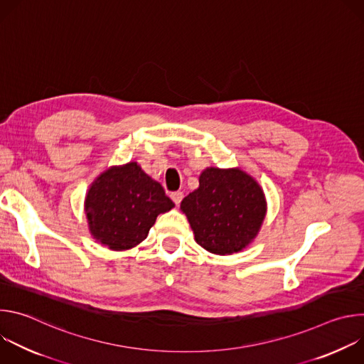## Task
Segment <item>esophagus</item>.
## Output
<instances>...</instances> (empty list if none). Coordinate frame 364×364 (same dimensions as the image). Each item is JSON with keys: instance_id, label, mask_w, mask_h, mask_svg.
Returning <instances> with one entry per match:
<instances>
[{"instance_id": "1", "label": "esophagus", "mask_w": 364, "mask_h": 364, "mask_svg": "<svg viewBox=\"0 0 364 364\" xmlns=\"http://www.w3.org/2000/svg\"><path fill=\"white\" fill-rule=\"evenodd\" d=\"M183 191H174V193H171V198H173V201L176 203V205H178L180 203H181V200H183Z\"/></svg>"}]
</instances>
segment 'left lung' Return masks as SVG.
I'll return each instance as SVG.
<instances>
[{"label": "left lung", "instance_id": "1", "mask_svg": "<svg viewBox=\"0 0 364 364\" xmlns=\"http://www.w3.org/2000/svg\"><path fill=\"white\" fill-rule=\"evenodd\" d=\"M180 210L203 249L232 255L256 239L268 204L261 184L242 168L207 167L198 177V187L183 198Z\"/></svg>", "mask_w": 364, "mask_h": 364}]
</instances>
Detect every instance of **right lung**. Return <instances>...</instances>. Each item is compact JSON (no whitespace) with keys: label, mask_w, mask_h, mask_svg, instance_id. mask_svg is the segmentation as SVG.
Returning a JSON list of instances; mask_svg holds the SVG:
<instances>
[{"label":"right lung","mask_w":364,"mask_h":364,"mask_svg":"<svg viewBox=\"0 0 364 364\" xmlns=\"http://www.w3.org/2000/svg\"><path fill=\"white\" fill-rule=\"evenodd\" d=\"M174 203L136 161L112 166L89 186L83 210L90 236L111 250H129L146 239L157 216Z\"/></svg>","instance_id":"add662e5"}]
</instances>
